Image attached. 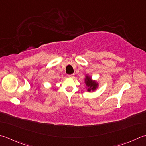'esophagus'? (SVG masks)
Segmentation results:
<instances>
[{"mask_svg": "<svg viewBox=\"0 0 146 146\" xmlns=\"http://www.w3.org/2000/svg\"><path fill=\"white\" fill-rule=\"evenodd\" d=\"M68 77H69V78L73 79V78H74V74H70V75H68Z\"/></svg>", "mask_w": 146, "mask_h": 146, "instance_id": "34e87169", "label": "esophagus"}]
</instances>
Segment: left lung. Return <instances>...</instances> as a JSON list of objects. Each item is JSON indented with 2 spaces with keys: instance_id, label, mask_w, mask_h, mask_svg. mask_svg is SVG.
<instances>
[{
  "instance_id": "8db88e82",
  "label": "left lung",
  "mask_w": 146,
  "mask_h": 146,
  "mask_svg": "<svg viewBox=\"0 0 146 146\" xmlns=\"http://www.w3.org/2000/svg\"><path fill=\"white\" fill-rule=\"evenodd\" d=\"M84 83L86 84V89L88 92L94 91L99 86V84L96 80L92 79L91 76L86 74L84 79Z\"/></svg>"
}]
</instances>
